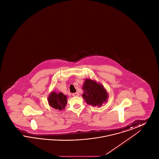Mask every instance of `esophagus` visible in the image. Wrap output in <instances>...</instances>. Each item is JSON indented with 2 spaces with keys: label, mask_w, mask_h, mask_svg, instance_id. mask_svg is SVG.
<instances>
[{
  "label": "esophagus",
  "mask_w": 159,
  "mask_h": 159,
  "mask_svg": "<svg viewBox=\"0 0 159 159\" xmlns=\"http://www.w3.org/2000/svg\"><path fill=\"white\" fill-rule=\"evenodd\" d=\"M72 95H73V97H78V96L79 95V93L78 92H76V93H73L72 94Z\"/></svg>",
  "instance_id": "obj_1"
}]
</instances>
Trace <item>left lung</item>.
<instances>
[{"label": "left lung", "mask_w": 159, "mask_h": 159, "mask_svg": "<svg viewBox=\"0 0 159 159\" xmlns=\"http://www.w3.org/2000/svg\"><path fill=\"white\" fill-rule=\"evenodd\" d=\"M82 89V97L89 105L101 107L108 99V93L106 89L96 81L86 79L83 83Z\"/></svg>", "instance_id": "1"}]
</instances>
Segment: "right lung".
Segmentation results:
<instances>
[{
    "instance_id": "add662e5",
    "label": "right lung",
    "mask_w": 159,
    "mask_h": 159,
    "mask_svg": "<svg viewBox=\"0 0 159 159\" xmlns=\"http://www.w3.org/2000/svg\"><path fill=\"white\" fill-rule=\"evenodd\" d=\"M49 105L56 110H61L65 108L67 104V96L62 93H58L52 92L48 98Z\"/></svg>"
}]
</instances>
